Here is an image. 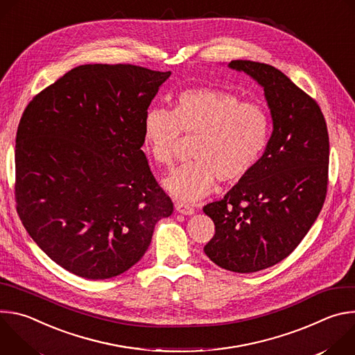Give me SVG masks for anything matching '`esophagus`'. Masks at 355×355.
<instances>
[{"instance_id": "obj_1", "label": "esophagus", "mask_w": 355, "mask_h": 355, "mask_svg": "<svg viewBox=\"0 0 355 355\" xmlns=\"http://www.w3.org/2000/svg\"><path fill=\"white\" fill-rule=\"evenodd\" d=\"M175 211L182 215H193V212H195L191 205L184 204V202H175Z\"/></svg>"}]
</instances>
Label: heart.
Segmentation results:
<instances>
[{
    "mask_svg": "<svg viewBox=\"0 0 355 355\" xmlns=\"http://www.w3.org/2000/svg\"><path fill=\"white\" fill-rule=\"evenodd\" d=\"M270 132L261 104L214 87L187 88L174 98L173 111L151 108L143 119L144 146L166 168L178 156L181 135L198 136L195 162L164 180L166 189L185 202L211 193L216 180L227 185L243 181L261 160Z\"/></svg>",
    "mask_w": 355,
    "mask_h": 355,
    "instance_id": "obj_1",
    "label": "heart"
}]
</instances>
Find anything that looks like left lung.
Here are the masks:
<instances>
[{
  "mask_svg": "<svg viewBox=\"0 0 355 355\" xmlns=\"http://www.w3.org/2000/svg\"><path fill=\"white\" fill-rule=\"evenodd\" d=\"M229 67L264 88L274 129L257 167L204 207L215 223L204 251L216 266L248 274L286 259L318 219L329 182V133L316 101L278 69L250 60Z\"/></svg>",
  "mask_w": 355,
  "mask_h": 355,
  "instance_id": "left-lung-1",
  "label": "left lung"
}]
</instances>
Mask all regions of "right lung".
<instances>
[{
    "instance_id": "1",
    "label": "right lung",
    "mask_w": 355,
    "mask_h": 355,
    "mask_svg": "<svg viewBox=\"0 0 355 355\" xmlns=\"http://www.w3.org/2000/svg\"><path fill=\"white\" fill-rule=\"evenodd\" d=\"M170 76L133 64L78 66L22 114L18 215L46 254L78 277L128 271L174 211L141 150L144 115Z\"/></svg>"
}]
</instances>
